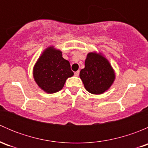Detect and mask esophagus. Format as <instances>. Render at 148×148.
I'll list each match as a JSON object with an SVG mask.
<instances>
[{
  "label": "esophagus",
  "instance_id": "1",
  "mask_svg": "<svg viewBox=\"0 0 148 148\" xmlns=\"http://www.w3.org/2000/svg\"><path fill=\"white\" fill-rule=\"evenodd\" d=\"M79 74V71L74 72V76H75V77H78Z\"/></svg>",
  "mask_w": 148,
  "mask_h": 148
}]
</instances>
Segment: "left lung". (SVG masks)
Listing matches in <instances>:
<instances>
[{"mask_svg": "<svg viewBox=\"0 0 148 148\" xmlns=\"http://www.w3.org/2000/svg\"><path fill=\"white\" fill-rule=\"evenodd\" d=\"M84 65L79 77L86 90L93 95L107 92L115 79V72L108 59L101 52H89Z\"/></svg>", "mask_w": 148, "mask_h": 148, "instance_id": "left-lung-1", "label": "left lung"}]
</instances>
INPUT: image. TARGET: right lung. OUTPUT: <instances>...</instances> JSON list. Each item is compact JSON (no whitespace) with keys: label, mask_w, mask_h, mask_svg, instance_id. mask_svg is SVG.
I'll return each mask as SVG.
<instances>
[{"label":"right lung","mask_w":148,"mask_h":148,"mask_svg":"<svg viewBox=\"0 0 148 148\" xmlns=\"http://www.w3.org/2000/svg\"><path fill=\"white\" fill-rule=\"evenodd\" d=\"M74 75L70 63L62 57V52L50 46L43 51L33 68L34 81L47 94L62 90L69 77Z\"/></svg>","instance_id":"add662e5"}]
</instances>
